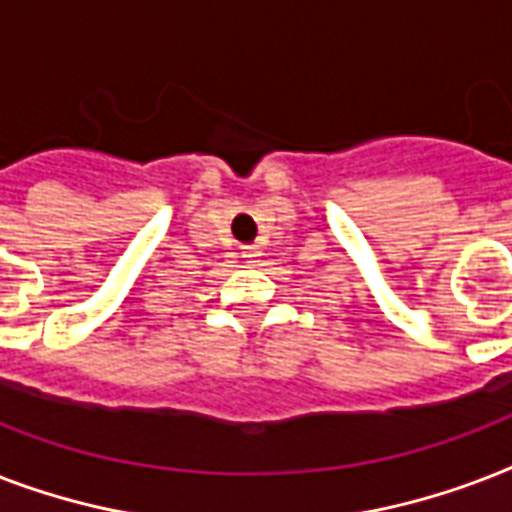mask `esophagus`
I'll return each mask as SVG.
<instances>
[{"mask_svg":"<svg viewBox=\"0 0 512 512\" xmlns=\"http://www.w3.org/2000/svg\"><path fill=\"white\" fill-rule=\"evenodd\" d=\"M244 257H249V263H257V257H260V249L244 247Z\"/></svg>","mask_w":512,"mask_h":512,"instance_id":"esophagus-1","label":"esophagus"}]
</instances>
